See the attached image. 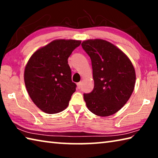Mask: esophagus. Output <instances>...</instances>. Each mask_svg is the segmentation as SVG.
Masks as SVG:
<instances>
[{"label":"esophagus","instance_id":"1","mask_svg":"<svg viewBox=\"0 0 158 158\" xmlns=\"http://www.w3.org/2000/svg\"><path fill=\"white\" fill-rule=\"evenodd\" d=\"M81 84H82V83H81V82H79V83H77V87H78V89H81Z\"/></svg>","mask_w":158,"mask_h":158}]
</instances>
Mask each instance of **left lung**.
Returning <instances> with one entry per match:
<instances>
[{"label":"left lung","instance_id":"left-lung-1","mask_svg":"<svg viewBox=\"0 0 158 158\" xmlns=\"http://www.w3.org/2000/svg\"><path fill=\"white\" fill-rule=\"evenodd\" d=\"M81 47L91 60L94 89L84 98L89 110L109 116L123 106L135 89V70L125 53L100 39L89 40Z\"/></svg>","mask_w":158,"mask_h":158}]
</instances>
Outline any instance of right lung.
I'll list each match as a JSON object with an SVG mask.
<instances>
[{
	"label": "right lung",
	"mask_w": 158,
	"mask_h": 158,
	"mask_svg": "<svg viewBox=\"0 0 158 158\" xmlns=\"http://www.w3.org/2000/svg\"><path fill=\"white\" fill-rule=\"evenodd\" d=\"M81 41L57 40L35 52L24 72V81L31 100L47 114L68 107L77 85L72 81L68 58Z\"/></svg>",
	"instance_id": "1"
}]
</instances>
